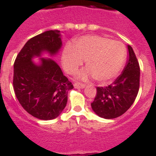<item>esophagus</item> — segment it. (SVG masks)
I'll return each instance as SVG.
<instances>
[{
	"label": "esophagus",
	"mask_w": 156,
	"mask_h": 156,
	"mask_svg": "<svg viewBox=\"0 0 156 156\" xmlns=\"http://www.w3.org/2000/svg\"><path fill=\"white\" fill-rule=\"evenodd\" d=\"M74 87L75 88H84L85 87V84H83V83H74Z\"/></svg>",
	"instance_id": "34e87169"
}]
</instances>
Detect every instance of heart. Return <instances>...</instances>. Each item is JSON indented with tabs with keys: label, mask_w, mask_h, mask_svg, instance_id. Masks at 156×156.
Instances as JSON below:
<instances>
[{
	"label": "heart",
	"mask_w": 156,
	"mask_h": 156,
	"mask_svg": "<svg viewBox=\"0 0 156 156\" xmlns=\"http://www.w3.org/2000/svg\"><path fill=\"white\" fill-rule=\"evenodd\" d=\"M125 45L100 35H85L67 44L62 53V65L69 73H74L86 60L87 69L79 73L83 79L93 77L99 83L112 80L118 75L126 58Z\"/></svg>",
	"instance_id": "heart-1"
}]
</instances>
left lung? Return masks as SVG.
I'll list each match as a JSON object with an SVG mask.
<instances>
[{
  "label": "left lung",
  "mask_w": 156,
  "mask_h": 156,
  "mask_svg": "<svg viewBox=\"0 0 156 156\" xmlns=\"http://www.w3.org/2000/svg\"><path fill=\"white\" fill-rule=\"evenodd\" d=\"M123 73L108 87H96V95L90 105L100 117L113 119L124 114L133 104L139 90L140 67L131 46Z\"/></svg>",
  "instance_id": "obj_1"
}]
</instances>
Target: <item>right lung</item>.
<instances>
[{
	"instance_id": "1",
	"label": "right lung",
	"mask_w": 156,
	"mask_h": 156,
	"mask_svg": "<svg viewBox=\"0 0 156 156\" xmlns=\"http://www.w3.org/2000/svg\"><path fill=\"white\" fill-rule=\"evenodd\" d=\"M61 45L60 30H47L28 40L13 64L16 97L28 113L40 120H52L62 112L73 86L53 60L40 58L36 65L32 58L44 52L53 56Z\"/></svg>"
}]
</instances>
